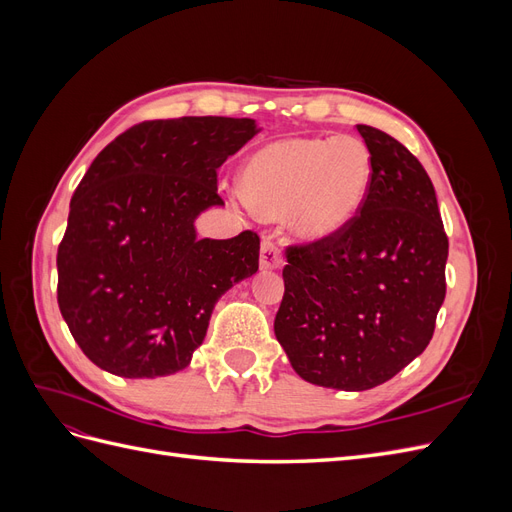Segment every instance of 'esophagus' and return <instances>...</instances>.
I'll use <instances>...</instances> for the list:
<instances>
[{"instance_id":"esophagus-1","label":"esophagus","mask_w":512,"mask_h":512,"mask_svg":"<svg viewBox=\"0 0 512 512\" xmlns=\"http://www.w3.org/2000/svg\"><path fill=\"white\" fill-rule=\"evenodd\" d=\"M284 262V256H282V250L280 245H277L273 239L265 237L260 243V269H280Z\"/></svg>"}]
</instances>
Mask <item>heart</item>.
Masks as SVG:
<instances>
[{
  "mask_svg": "<svg viewBox=\"0 0 512 512\" xmlns=\"http://www.w3.org/2000/svg\"><path fill=\"white\" fill-rule=\"evenodd\" d=\"M371 170L359 138H282L252 153L241 183L256 211L269 218L288 215L301 239L327 241L359 215Z\"/></svg>",
  "mask_w": 512,
  "mask_h": 512,
  "instance_id": "b5f03b06",
  "label": "heart"
}]
</instances>
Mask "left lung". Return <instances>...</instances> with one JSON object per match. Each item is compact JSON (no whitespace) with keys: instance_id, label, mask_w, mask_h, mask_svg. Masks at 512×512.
Wrapping results in <instances>:
<instances>
[{"instance_id":"left-lung-1","label":"left lung","mask_w":512,"mask_h":512,"mask_svg":"<svg viewBox=\"0 0 512 512\" xmlns=\"http://www.w3.org/2000/svg\"><path fill=\"white\" fill-rule=\"evenodd\" d=\"M371 156L361 213L339 235L288 247L275 337L324 389L367 391L421 354L446 294L448 239L423 164L386 132L356 126Z\"/></svg>"}]
</instances>
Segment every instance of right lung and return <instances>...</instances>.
Wrapping results in <instances>:
<instances>
[{"instance_id":"right-lung-1","label":"right lung","mask_w":512,"mask_h":512,"mask_svg":"<svg viewBox=\"0 0 512 512\" xmlns=\"http://www.w3.org/2000/svg\"><path fill=\"white\" fill-rule=\"evenodd\" d=\"M260 132L254 119L143 121L91 162L57 250V303L87 359L121 378L185 369L226 290L258 271L260 239H198L222 207L218 168Z\"/></svg>"}]
</instances>
